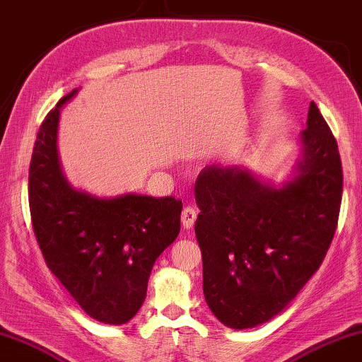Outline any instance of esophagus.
Masks as SVG:
<instances>
[{"label":"esophagus","instance_id":"esophagus-1","mask_svg":"<svg viewBox=\"0 0 362 362\" xmlns=\"http://www.w3.org/2000/svg\"><path fill=\"white\" fill-rule=\"evenodd\" d=\"M194 222H197V211H194L192 206H187V208L182 211V226L183 228H187V230H190V228H193Z\"/></svg>","mask_w":362,"mask_h":362}]
</instances>
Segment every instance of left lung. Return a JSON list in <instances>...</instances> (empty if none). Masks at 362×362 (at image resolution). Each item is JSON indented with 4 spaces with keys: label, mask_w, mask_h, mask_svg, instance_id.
Here are the masks:
<instances>
[{
    "label": "left lung",
    "mask_w": 362,
    "mask_h": 362,
    "mask_svg": "<svg viewBox=\"0 0 362 362\" xmlns=\"http://www.w3.org/2000/svg\"><path fill=\"white\" fill-rule=\"evenodd\" d=\"M300 143L301 156L282 185L222 164L206 165L194 183L204 300L230 329H251L282 313L334 238L341 160L314 101Z\"/></svg>",
    "instance_id": "left-lung-1"
}]
</instances>
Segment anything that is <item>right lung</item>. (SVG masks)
<instances>
[{
  "mask_svg": "<svg viewBox=\"0 0 362 362\" xmlns=\"http://www.w3.org/2000/svg\"><path fill=\"white\" fill-rule=\"evenodd\" d=\"M62 96L38 130L28 170L32 226L45 261L80 308L120 325L139 313L159 255L180 232L182 202L125 193L98 198L67 182L57 153Z\"/></svg>",
  "mask_w": 362,
  "mask_h": 362,
  "instance_id": "add662e5",
  "label": "right lung"
}]
</instances>
